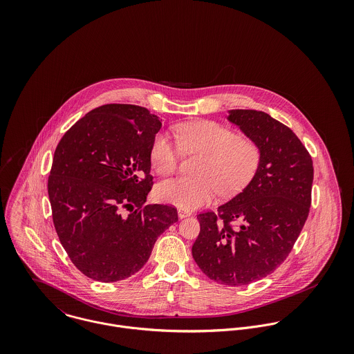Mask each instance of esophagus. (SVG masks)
<instances>
[{"mask_svg":"<svg viewBox=\"0 0 354 354\" xmlns=\"http://www.w3.org/2000/svg\"><path fill=\"white\" fill-rule=\"evenodd\" d=\"M178 216L183 219V218H187V216H189L191 215V211H188V209H184V208H178Z\"/></svg>","mask_w":354,"mask_h":354,"instance_id":"34e87169","label":"esophagus"}]
</instances>
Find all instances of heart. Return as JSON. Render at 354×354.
I'll return each instance as SVG.
<instances>
[{
    "label": "heart",
    "instance_id": "obj_1",
    "mask_svg": "<svg viewBox=\"0 0 354 354\" xmlns=\"http://www.w3.org/2000/svg\"><path fill=\"white\" fill-rule=\"evenodd\" d=\"M181 150L201 153L196 177H176L160 181L155 188L159 202L192 209L214 199L219 192L232 198L243 192L256 176L263 152L257 142L240 136L215 121H195L176 127ZM152 169L170 174L177 169L180 149L165 133H158L150 150Z\"/></svg>",
    "mask_w": 354,
    "mask_h": 354
}]
</instances>
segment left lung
<instances>
[{
    "instance_id": "obj_1",
    "label": "left lung",
    "mask_w": 354,
    "mask_h": 354,
    "mask_svg": "<svg viewBox=\"0 0 354 354\" xmlns=\"http://www.w3.org/2000/svg\"><path fill=\"white\" fill-rule=\"evenodd\" d=\"M227 120L259 143L261 163L243 192L198 215L192 256L209 279L243 286L274 272L293 250L309 214L313 165L296 133L270 114L239 109Z\"/></svg>"
}]
</instances>
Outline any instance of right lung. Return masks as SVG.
<instances>
[{"label":"right lung","mask_w":354,"mask_h":354,"mask_svg":"<svg viewBox=\"0 0 354 354\" xmlns=\"http://www.w3.org/2000/svg\"><path fill=\"white\" fill-rule=\"evenodd\" d=\"M160 127L146 107L103 104L72 125L54 151L53 223L72 263L94 281L138 272L159 234L178 221L173 205L146 204L150 150Z\"/></svg>","instance_id":"add662e5"}]
</instances>
